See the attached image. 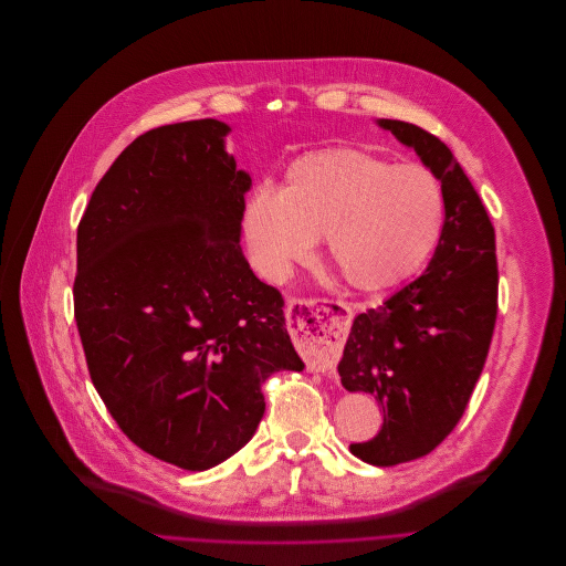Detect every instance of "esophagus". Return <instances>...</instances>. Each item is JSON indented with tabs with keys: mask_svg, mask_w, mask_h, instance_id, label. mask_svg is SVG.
Segmentation results:
<instances>
[{
	"mask_svg": "<svg viewBox=\"0 0 566 566\" xmlns=\"http://www.w3.org/2000/svg\"><path fill=\"white\" fill-rule=\"evenodd\" d=\"M298 310L301 318L290 327L296 346L303 348L312 370H334L350 329L353 307L342 301H310L298 303Z\"/></svg>",
	"mask_w": 566,
	"mask_h": 566,
	"instance_id": "esophagus-1",
	"label": "esophagus"
}]
</instances>
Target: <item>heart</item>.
Instances as JSON below:
<instances>
[{
  "mask_svg": "<svg viewBox=\"0 0 566 566\" xmlns=\"http://www.w3.org/2000/svg\"><path fill=\"white\" fill-rule=\"evenodd\" d=\"M443 222V187L430 169L334 145L294 158L279 191L256 189L243 207L241 234L268 281H285L323 234L327 263L350 287L381 292L421 270Z\"/></svg>",
  "mask_w": 566,
  "mask_h": 566,
  "instance_id": "b5f03b06",
  "label": "heart"
}]
</instances>
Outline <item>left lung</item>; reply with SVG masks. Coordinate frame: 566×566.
Wrapping results in <instances>:
<instances>
[{
	"label": "left lung",
	"instance_id": "obj_1",
	"mask_svg": "<svg viewBox=\"0 0 566 566\" xmlns=\"http://www.w3.org/2000/svg\"><path fill=\"white\" fill-rule=\"evenodd\" d=\"M441 180L446 222L426 272L353 323L342 384L384 408L377 437L350 443L373 467L434 450L462 419L482 375L497 316V256L491 218L439 138L401 120H377Z\"/></svg>",
	"mask_w": 566,
	"mask_h": 566
}]
</instances>
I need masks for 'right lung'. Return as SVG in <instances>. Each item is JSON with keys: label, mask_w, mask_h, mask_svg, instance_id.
I'll return each mask as SVG.
<instances>
[{"label": "right lung", "mask_w": 566, "mask_h": 566, "mask_svg": "<svg viewBox=\"0 0 566 566\" xmlns=\"http://www.w3.org/2000/svg\"><path fill=\"white\" fill-rule=\"evenodd\" d=\"M213 118L151 129L77 228L75 321L91 381L145 453L207 471L252 439L261 384L303 370L279 290L239 245L248 171Z\"/></svg>", "instance_id": "add662e5"}]
</instances>
